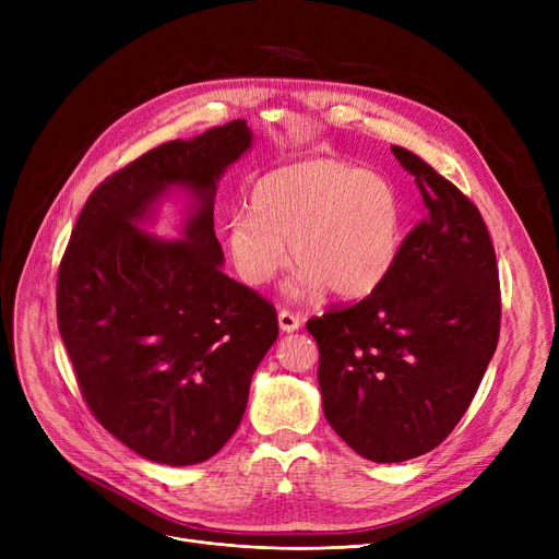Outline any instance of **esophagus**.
I'll return each instance as SVG.
<instances>
[{
    "instance_id": "1",
    "label": "esophagus",
    "mask_w": 559,
    "mask_h": 559,
    "mask_svg": "<svg viewBox=\"0 0 559 559\" xmlns=\"http://www.w3.org/2000/svg\"><path fill=\"white\" fill-rule=\"evenodd\" d=\"M278 326H281L283 333H295V331H299V326H301V319H299V314H295V312L281 310V312H278Z\"/></svg>"
}]
</instances>
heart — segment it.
<instances>
[{"instance_id":"1","label":"heart","mask_w":559,"mask_h":559,"mask_svg":"<svg viewBox=\"0 0 559 559\" xmlns=\"http://www.w3.org/2000/svg\"><path fill=\"white\" fill-rule=\"evenodd\" d=\"M290 251H286V242ZM226 245L245 283H270L289 260L299 267L289 299L331 289L362 299L383 285L403 247V203L390 179L337 158H308L262 174L249 213L233 215Z\"/></svg>"}]
</instances>
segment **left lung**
I'll return each mask as SVG.
<instances>
[{
  "label": "left lung",
  "instance_id": "obj_1",
  "mask_svg": "<svg viewBox=\"0 0 559 559\" xmlns=\"http://www.w3.org/2000/svg\"><path fill=\"white\" fill-rule=\"evenodd\" d=\"M392 154L415 176L426 219L373 295L308 321L324 417L358 455L383 464L444 442L501 326L496 253L478 209L413 152Z\"/></svg>",
  "mask_w": 559,
  "mask_h": 559
}]
</instances>
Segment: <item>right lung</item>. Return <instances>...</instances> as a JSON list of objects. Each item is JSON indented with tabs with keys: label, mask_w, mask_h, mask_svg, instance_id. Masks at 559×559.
Here are the masks:
<instances>
[{
	"label": "right lung",
	"mask_w": 559,
	"mask_h": 559,
	"mask_svg": "<svg viewBox=\"0 0 559 559\" xmlns=\"http://www.w3.org/2000/svg\"><path fill=\"white\" fill-rule=\"evenodd\" d=\"M253 146L245 120L171 140L85 201L56 285L58 331L85 403L158 464L213 457L240 426L251 376L278 337L272 304L222 272L213 209L224 171ZM174 191L182 235L143 230Z\"/></svg>",
	"instance_id": "add662e5"
}]
</instances>
